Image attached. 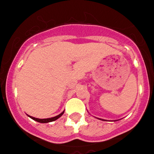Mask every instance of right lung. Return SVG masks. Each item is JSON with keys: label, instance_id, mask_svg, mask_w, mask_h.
I'll return each mask as SVG.
<instances>
[{"label": "right lung", "instance_id": "add662e5", "mask_svg": "<svg viewBox=\"0 0 154 154\" xmlns=\"http://www.w3.org/2000/svg\"><path fill=\"white\" fill-rule=\"evenodd\" d=\"M64 111L63 112H61V114H59L58 116H55V117H53V118H49V119H37V118H34V117H32V116H29L32 119H33V120L36 121L40 123H48V122H54V121L57 120L58 118L61 117L63 114H64Z\"/></svg>", "mask_w": 154, "mask_h": 154}]
</instances>
